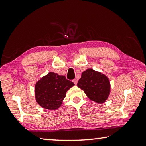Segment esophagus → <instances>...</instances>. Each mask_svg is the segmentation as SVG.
I'll return each mask as SVG.
<instances>
[{
    "mask_svg": "<svg viewBox=\"0 0 146 146\" xmlns=\"http://www.w3.org/2000/svg\"><path fill=\"white\" fill-rule=\"evenodd\" d=\"M73 82H74V84H75V85H77V82H78V80L77 79V78H75V79L73 80Z\"/></svg>",
    "mask_w": 146,
    "mask_h": 146,
    "instance_id": "esophagus-1",
    "label": "esophagus"
}]
</instances>
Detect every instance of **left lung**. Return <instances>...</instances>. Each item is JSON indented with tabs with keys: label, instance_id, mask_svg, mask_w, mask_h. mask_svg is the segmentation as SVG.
Here are the masks:
<instances>
[{
	"label": "left lung",
	"instance_id": "8db88e82",
	"mask_svg": "<svg viewBox=\"0 0 146 146\" xmlns=\"http://www.w3.org/2000/svg\"><path fill=\"white\" fill-rule=\"evenodd\" d=\"M77 86L84 90L89 99L98 103L105 102L110 92L108 78L104 74L92 69L83 71Z\"/></svg>",
	"mask_w": 146,
	"mask_h": 146
}]
</instances>
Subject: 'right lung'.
Here are the masks:
<instances>
[{
  "mask_svg": "<svg viewBox=\"0 0 146 146\" xmlns=\"http://www.w3.org/2000/svg\"><path fill=\"white\" fill-rule=\"evenodd\" d=\"M75 84L65 76L49 72L36 82L35 98L41 107L48 110H56L66 98V92Z\"/></svg>",
  "mask_w": 146,
  "mask_h": 146,
  "instance_id": "1",
  "label": "right lung"
}]
</instances>
